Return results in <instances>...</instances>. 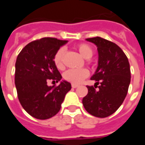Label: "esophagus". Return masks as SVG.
Masks as SVG:
<instances>
[{
  "instance_id": "1",
  "label": "esophagus",
  "mask_w": 145,
  "mask_h": 145,
  "mask_svg": "<svg viewBox=\"0 0 145 145\" xmlns=\"http://www.w3.org/2000/svg\"><path fill=\"white\" fill-rule=\"evenodd\" d=\"M71 86H72L73 88H78V85H74V84H72V85H71Z\"/></svg>"
}]
</instances>
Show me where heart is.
I'll return each mask as SVG.
<instances>
[{
	"mask_svg": "<svg viewBox=\"0 0 145 145\" xmlns=\"http://www.w3.org/2000/svg\"><path fill=\"white\" fill-rule=\"evenodd\" d=\"M78 50L85 59H90L93 55V50L89 45L86 43L79 44L77 46ZM64 55V49L60 48L55 54L54 57V62L55 66L58 69H62L63 67V57ZM89 74L87 69H70L67 70L63 74V78L67 82L72 83L74 85H79L85 80Z\"/></svg>",
	"mask_w": 145,
	"mask_h": 145,
	"instance_id": "b5f03b06",
	"label": "heart"
}]
</instances>
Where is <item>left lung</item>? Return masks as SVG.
Instances as JSON below:
<instances>
[{
    "label": "left lung",
    "instance_id": "left-lung-1",
    "mask_svg": "<svg viewBox=\"0 0 145 145\" xmlns=\"http://www.w3.org/2000/svg\"><path fill=\"white\" fill-rule=\"evenodd\" d=\"M96 45L99 54L98 67L91 78L99 84V90L87 86L88 92L82 99L83 106L91 115L104 118L119 109L127 94L131 83L130 63L123 51L117 45L101 37L86 39Z\"/></svg>",
    "mask_w": 145,
    "mask_h": 145
}]
</instances>
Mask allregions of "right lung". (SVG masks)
<instances>
[{"label": "right lung", "mask_w": 145, "mask_h": 145, "mask_svg": "<svg viewBox=\"0 0 145 145\" xmlns=\"http://www.w3.org/2000/svg\"><path fill=\"white\" fill-rule=\"evenodd\" d=\"M67 40L45 37L27 44L18 55L14 83L18 100L29 115L39 120L51 118L60 111L71 85L62 81L57 86H48L51 80L60 82L62 76L54 57Z\"/></svg>", "instance_id": "obj_1"}]
</instances>
